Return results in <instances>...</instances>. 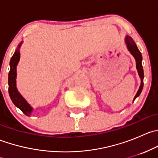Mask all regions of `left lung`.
<instances>
[{
    "label": "left lung",
    "mask_w": 158,
    "mask_h": 158,
    "mask_svg": "<svg viewBox=\"0 0 158 158\" xmlns=\"http://www.w3.org/2000/svg\"><path fill=\"white\" fill-rule=\"evenodd\" d=\"M125 44H126V47L128 48V50L131 52L132 56H134V58L135 59V61H136V69L138 70V73L139 75V77L141 79V85H140L139 89H138V92H137L136 95H135V98H134L133 102L135 101V98L137 97H138L141 94V91H142L143 86H144V70H143V66H142V56H141V52L138 49V47L135 44V41L133 40L131 36H125Z\"/></svg>",
    "instance_id": "8db88e82"
}]
</instances>
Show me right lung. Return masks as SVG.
<instances>
[{
	"label": "right lung",
	"instance_id": "add662e5",
	"mask_svg": "<svg viewBox=\"0 0 158 158\" xmlns=\"http://www.w3.org/2000/svg\"><path fill=\"white\" fill-rule=\"evenodd\" d=\"M23 41L17 46V48L14 52V55L11 57L10 61V72L8 74V92L11 101L13 102L16 107L20 109L26 115L30 116L33 112V108L30 106L27 100L18 92L16 85V79H17V66L20 59V48L21 47Z\"/></svg>",
	"mask_w": 158,
	"mask_h": 158
}]
</instances>
